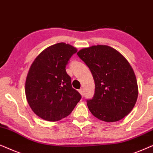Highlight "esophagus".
Here are the masks:
<instances>
[{
	"label": "esophagus",
	"instance_id": "esophagus-1",
	"mask_svg": "<svg viewBox=\"0 0 153 153\" xmlns=\"http://www.w3.org/2000/svg\"><path fill=\"white\" fill-rule=\"evenodd\" d=\"M79 92H80V94L82 95V97H83V96H84V91H83L82 89H79Z\"/></svg>",
	"mask_w": 153,
	"mask_h": 153
}]
</instances>
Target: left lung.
<instances>
[{"instance_id": "obj_1", "label": "left lung", "mask_w": 153, "mask_h": 153, "mask_svg": "<svg viewBox=\"0 0 153 153\" xmlns=\"http://www.w3.org/2000/svg\"><path fill=\"white\" fill-rule=\"evenodd\" d=\"M93 75L94 94L87 104L91 114L102 121H119L136 104L138 89L136 75L127 60L107 45H94L77 53Z\"/></svg>"}]
</instances>
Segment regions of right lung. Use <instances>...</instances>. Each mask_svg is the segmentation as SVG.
Here are the masks:
<instances>
[{
    "label": "right lung",
    "instance_id": "obj_1",
    "mask_svg": "<svg viewBox=\"0 0 153 153\" xmlns=\"http://www.w3.org/2000/svg\"><path fill=\"white\" fill-rule=\"evenodd\" d=\"M77 49L59 42L38 55L28 71L25 92L30 108L45 120L55 122L67 117L81 99L71 85L66 65Z\"/></svg>",
    "mask_w": 153,
    "mask_h": 153
}]
</instances>
